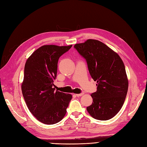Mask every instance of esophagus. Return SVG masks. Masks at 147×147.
<instances>
[{
	"label": "esophagus",
	"mask_w": 147,
	"mask_h": 147,
	"mask_svg": "<svg viewBox=\"0 0 147 147\" xmlns=\"http://www.w3.org/2000/svg\"><path fill=\"white\" fill-rule=\"evenodd\" d=\"M84 93H80V94H76V96H78V97H79V96H82L83 94H84Z\"/></svg>",
	"instance_id": "34e87169"
}]
</instances>
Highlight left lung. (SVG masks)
<instances>
[{
    "instance_id": "left-lung-1",
    "label": "left lung",
    "mask_w": 147,
    "mask_h": 147,
    "mask_svg": "<svg viewBox=\"0 0 147 147\" xmlns=\"http://www.w3.org/2000/svg\"><path fill=\"white\" fill-rule=\"evenodd\" d=\"M74 47L86 59L91 76L97 82V91L91 94L93 103L86 110L97 120H109L121 110L128 91V80L122 60L97 40L88 39Z\"/></svg>"
}]
</instances>
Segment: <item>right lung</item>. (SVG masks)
Masks as SVG:
<instances>
[{
	"label": "right lung",
	"instance_id": "add662e5",
	"mask_svg": "<svg viewBox=\"0 0 147 147\" xmlns=\"http://www.w3.org/2000/svg\"><path fill=\"white\" fill-rule=\"evenodd\" d=\"M71 47L43 45L26 60L22 92L28 110L42 123H56L66 115L72 95L55 91L53 82L59 57Z\"/></svg>",
	"mask_w": 147,
	"mask_h": 147
}]
</instances>
